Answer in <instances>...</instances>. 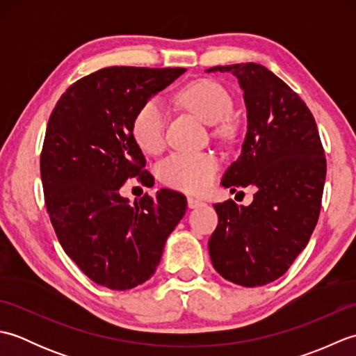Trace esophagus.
<instances>
[{
  "label": "esophagus",
  "mask_w": 356,
  "mask_h": 356,
  "mask_svg": "<svg viewBox=\"0 0 356 356\" xmlns=\"http://www.w3.org/2000/svg\"><path fill=\"white\" fill-rule=\"evenodd\" d=\"M186 202H188V207H190V208H199V207L203 205V202L199 200V199H195V197H188Z\"/></svg>",
  "instance_id": "1"
}]
</instances>
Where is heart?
I'll use <instances>...</instances> for the list:
<instances>
[{
    "label": "heart",
    "mask_w": 356,
    "mask_h": 356,
    "mask_svg": "<svg viewBox=\"0 0 356 356\" xmlns=\"http://www.w3.org/2000/svg\"><path fill=\"white\" fill-rule=\"evenodd\" d=\"M177 101L207 124H217L228 116L232 99L218 82L197 79L188 82L176 93ZM166 110L157 97L143 102L131 122L133 139L145 153L163 147ZM218 170L216 156L209 153H174L159 163V177L165 185L186 193H200L213 182Z\"/></svg>",
    "instance_id": "heart-1"
}]
</instances>
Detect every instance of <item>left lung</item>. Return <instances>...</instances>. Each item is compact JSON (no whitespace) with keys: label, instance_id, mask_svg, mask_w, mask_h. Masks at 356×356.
Returning <instances> with one entry per match:
<instances>
[{"label":"left lung","instance_id":"left-lung-1","mask_svg":"<svg viewBox=\"0 0 356 356\" xmlns=\"http://www.w3.org/2000/svg\"><path fill=\"white\" fill-rule=\"evenodd\" d=\"M238 79L248 110L241 153L222 185H254L249 207L232 199L216 203L218 225L209 237L213 266L229 282L254 287L274 282L306 248L318 222L326 157L315 119L305 101L254 63L217 65Z\"/></svg>","mask_w":356,"mask_h":356}]
</instances>
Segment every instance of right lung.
<instances>
[{
  "label": "right lung",
  "mask_w": 356,
  "mask_h": 356,
  "mask_svg": "<svg viewBox=\"0 0 356 356\" xmlns=\"http://www.w3.org/2000/svg\"><path fill=\"white\" fill-rule=\"evenodd\" d=\"M185 72L107 67L72 84L50 115L41 151L45 208L65 254L110 289L154 274L186 211L185 195L166 188L134 205L119 194L128 179L148 185L153 177L133 139L136 111Z\"/></svg>",
  "instance_id": "obj_1"
}]
</instances>
